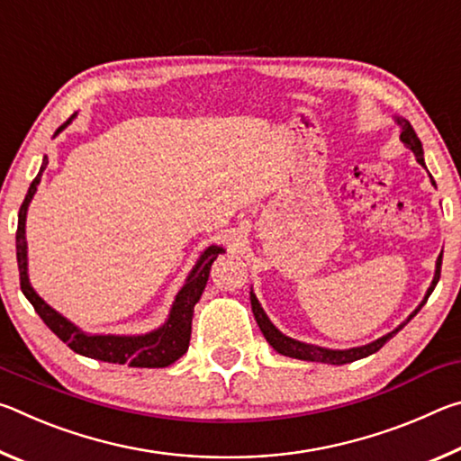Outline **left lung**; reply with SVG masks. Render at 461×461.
<instances>
[{"mask_svg":"<svg viewBox=\"0 0 461 461\" xmlns=\"http://www.w3.org/2000/svg\"><path fill=\"white\" fill-rule=\"evenodd\" d=\"M396 123L401 126V140L402 144L409 148V150H412V154H415V158L420 167H425V160H423V144H420V140L417 138L415 130H412V126L409 123V120L404 118H396ZM427 168V167H425ZM431 183L435 185V181L431 178ZM441 260H443V249L439 254V258H437V264H435V276H433V283L431 286L427 288V294L425 299L420 301V305L412 311V313L407 317V321H402L399 327H396L394 331H390L386 335H382V338H378L376 341L368 343V346H360V348H352V349H327V348H319V346H313V343H303V341H296L293 338H288V335L280 333L275 325L270 323V319L267 317V313H264L262 305L258 303V299H256L254 293H249V301H252V313L256 317V323H258L260 331L264 333V338H267V341L270 343L272 348L276 349L278 354L283 356H288V357H296V360H305V362H323V364H335V366H341V364H349V362H356V360H362V357L366 356H372L374 352H378V349L384 346V343L394 338L396 333H399L404 325H407L412 317H415L420 307L425 305L429 294L433 293L435 285L439 283V276H441Z\"/></svg>","mask_w":461,"mask_h":461,"instance_id":"left-lung-1","label":"left lung"}]
</instances>
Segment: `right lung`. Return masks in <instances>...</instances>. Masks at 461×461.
<instances>
[{
  "label": "right lung",
  "mask_w": 461,
  "mask_h": 461,
  "mask_svg": "<svg viewBox=\"0 0 461 461\" xmlns=\"http://www.w3.org/2000/svg\"><path fill=\"white\" fill-rule=\"evenodd\" d=\"M75 118V115H73ZM73 118H68L62 126L57 130H65ZM49 158L44 156L41 173L30 185L26 193V199L22 203L18 213V231H15V256H18V270H20V286L26 299L32 303V307L42 321L49 325V330L57 335L59 339L67 343L73 352L93 357V360L109 362V364H128L131 368H167L173 362H176L186 349H189L191 341V321H193V309L201 299L203 288L207 285L209 270L212 264L223 252L220 246H209L201 258L194 264L191 275L186 276L181 291L176 293V299L170 309V315L160 325L158 330L144 335H91L81 331L79 327L73 325L68 319L57 313L50 305L36 294V291L30 285L28 278V244H26V213L28 205L32 201L36 186L41 183V176L44 173Z\"/></svg>",
  "instance_id": "obj_1"
}]
</instances>
